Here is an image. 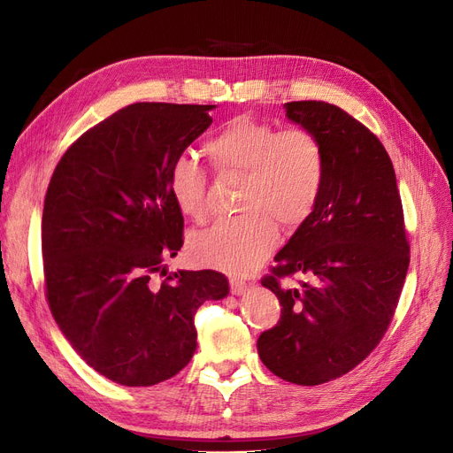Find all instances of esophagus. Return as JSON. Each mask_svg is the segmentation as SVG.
Segmentation results:
<instances>
[{
    "mask_svg": "<svg viewBox=\"0 0 453 453\" xmlns=\"http://www.w3.org/2000/svg\"><path fill=\"white\" fill-rule=\"evenodd\" d=\"M249 284L245 282V280H240V278H230V291L232 295H243L247 291Z\"/></svg>",
    "mask_w": 453,
    "mask_h": 453,
    "instance_id": "obj_1",
    "label": "esophagus"
}]
</instances>
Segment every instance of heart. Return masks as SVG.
Masks as SVG:
<instances>
[{"instance_id": "heart-1", "label": "heart", "mask_w": 453, "mask_h": 453, "mask_svg": "<svg viewBox=\"0 0 453 453\" xmlns=\"http://www.w3.org/2000/svg\"><path fill=\"white\" fill-rule=\"evenodd\" d=\"M204 149L219 177H243L242 213L193 235L189 254L201 265L245 273L274 249L276 221L296 228L310 218L325 182V150L304 127L278 128L250 116L223 123ZM167 186L182 215L206 218L208 173L197 160L179 155L169 165Z\"/></svg>"}]
</instances>
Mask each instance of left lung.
<instances>
[{"instance_id": "8db88e82", "label": "left lung", "mask_w": 453, "mask_h": 453, "mask_svg": "<svg viewBox=\"0 0 453 453\" xmlns=\"http://www.w3.org/2000/svg\"><path fill=\"white\" fill-rule=\"evenodd\" d=\"M286 112L319 138L325 182L310 218L262 278L282 310L257 339V354L278 378L319 385L352 371L383 339L409 242L395 167L378 136L332 103L291 101ZM296 273L311 280L283 284Z\"/></svg>"}]
</instances>
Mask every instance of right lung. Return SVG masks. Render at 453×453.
Masks as SVG:
<instances>
[{"label": "right lung", "instance_id": "obj_1", "mask_svg": "<svg viewBox=\"0 0 453 453\" xmlns=\"http://www.w3.org/2000/svg\"><path fill=\"white\" fill-rule=\"evenodd\" d=\"M213 104L134 103L79 136L42 213L51 315L94 371L127 387L175 376L197 349L196 313L228 295L218 271L165 274L184 243L171 162L211 123ZM155 273L166 280L157 287Z\"/></svg>", "mask_w": 453, "mask_h": 453}]
</instances>
